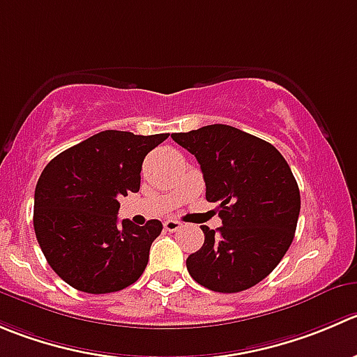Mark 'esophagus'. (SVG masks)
<instances>
[{"label": "esophagus", "instance_id": "1", "mask_svg": "<svg viewBox=\"0 0 357 357\" xmlns=\"http://www.w3.org/2000/svg\"><path fill=\"white\" fill-rule=\"evenodd\" d=\"M164 228L167 231H178L179 228H181V223H179L178 220H172V218H171V220L164 221Z\"/></svg>", "mask_w": 357, "mask_h": 357}]
</instances>
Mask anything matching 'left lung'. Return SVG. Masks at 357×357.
I'll return each instance as SVG.
<instances>
[{"label": "left lung", "mask_w": 357, "mask_h": 357, "mask_svg": "<svg viewBox=\"0 0 357 357\" xmlns=\"http://www.w3.org/2000/svg\"><path fill=\"white\" fill-rule=\"evenodd\" d=\"M171 137L195 155L223 223L216 231L202 227L204 245L186 259L190 275L211 291L252 288L295 237L300 190L288 162L271 143L223 123Z\"/></svg>", "instance_id": "left-lung-1"}]
</instances>
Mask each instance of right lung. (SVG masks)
Masks as SVG:
<instances>
[{"instance_id": "add662e5", "label": "right lung", "mask_w": 357, "mask_h": 357, "mask_svg": "<svg viewBox=\"0 0 357 357\" xmlns=\"http://www.w3.org/2000/svg\"><path fill=\"white\" fill-rule=\"evenodd\" d=\"M167 134L102 130L48 162L34 192V234L55 274L92 295L120 291L146 268L162 223H119L122 197L139 192L143 160Z\"/></svg>"}]
</instances>
